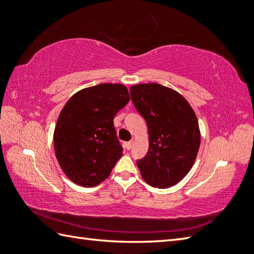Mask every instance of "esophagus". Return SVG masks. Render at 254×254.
Wrapping results in <instances>:
<instances>
[{
    "instance_id": "34e87169",
    "label": "esophagus",
    "mask_w": 254,
    "mask_h": 254,
    "mask_svg": "<svg viewBox=\"0 0 254 254\" xmlns=\"http://www.w3.org/2000/svg\"><path fill=\"white\" fill-rule=\"evenodd\" d=\"M132 146H133V141H126V143H123V147L127 150L131 149Z\"/></svg>"
}]
</instances>
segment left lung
Instances as JSON below:
<instances>
[{
  "label": "left lung",
  "mask_w": 254,
  "mask_h": 254,
  "mask_svg": "<svg viewBox=\"0 0 254 254\" xmlns=\"http://www.w3.org/2000/svg\"><path fill=\"white\" fill-rule=\"evenodd\" d=\"M129 92L148 127V152L136 162L141 178L158 188L178 184L198 155L201 135L196 114L184 96L161 84L132 85Z\"/></svg>",
  "instance_id": "left-lung-1"
}]
</instances>
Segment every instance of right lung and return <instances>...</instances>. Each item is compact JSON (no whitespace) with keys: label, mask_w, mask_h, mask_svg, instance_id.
Masks as SVG:
<instances>
[{"label":"right lung","mask_w":254,"mask_h":254,"mask_svg":"<svg viewBox=\"0 0 254 254\" xmlns=\"http://www.w3.org/2000/svg\"><path fill=\"white\" fill-rule=\"evenodd\" d=\"M128 102L126 85L102 83L76 92L64 106L54 129L55 155L76 185L97 186L121 158L114 119Z\"/></svg>","instance_id":"1"}]
</instances>
